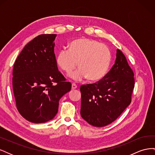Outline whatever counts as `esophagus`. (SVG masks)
<instances>
[{
	"label": "esophagus",
	"instance_id": "esophagus-1",
	"mask_svg": "<svg viewBox=\"0 0 155 155\" xmlns=\"http://www.w3.org/2000/svg\"><path fill=\"white\" fill-rule=\"evenodd\" d=\"M77 87H78L77 85L75 83L72 84V89H76Z\"/></svg>",
	"mask_w": 155,
	"mask_h": 155
}]
</instances>
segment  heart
I'll return each instance as SVG.
<instances>
[{"mask_svg": "<svg viewBox=\"0 0 155 155\" xmlns=\"http://www.w3.org/2000/svg\"><path fill=\"white\" fill-rule=\"evenodd\" d=\"M111 53L108 46L91 39H79L68 45V50L62 49L58 54L56 62L65 73L70 74L76 68L71 77L78 80L87 78L97 82L104 79L109 71Z\"/></svg>", "mask_w": 155, "mask_h": 155, "instance_id": "obj_1", "label": "heart"}]
</instances>
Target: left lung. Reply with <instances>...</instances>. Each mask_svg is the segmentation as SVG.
Listing matches in <instances>:
<instances>
[{
  "mask_svg": "<svg viewBox=\"0 0 155 155\" xmlns=\"http://www.w3.org/2000/svg\"><path fill=\"white\" fill-rule=\"evenodd\" d=\"M134 75L125 56L117 49L115 63L105 77L80 87L82 118L97 127L113 122L130 104Z\"/></svg>",
  "mask_w": 155,
  "mask_h": 155,
  "instance_id": "1",
  "label": "left lung"
}]
</instances>
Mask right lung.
<instances>
[{"mask_svg":"<svg viewBox=\"0 0 155 155\" xmlns=\"http://www.w3.org/2000/svg\"><path fill=\"white\" fill-rule=\"evenodd\" d=\"M56 36H37L25 46L14 63L12 83L17 109L32 123L53 119L61 97L71 90V83L58 68L54 43Z\"/></svg>","mask_w":155,"mask_h":155,"instance_id":"right-lung-1","label":"right lung"}]
</instances>
